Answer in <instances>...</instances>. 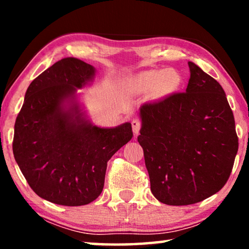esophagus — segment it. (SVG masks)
Listing matches in <instances>:
<instances>
[{
    "label": "esophagus",
    "instance_id": "esophagus-1",
    "mask_svg": "<svg viewBox=\"0 0 249 249\" xmlns=\"http://www.w3.org/2000/svg\"><path fill=\"white\" fill-rule=\"evenodd\" d=\"M130 124H132L134 134L137 135L138 133H140V129H141V121H140V120L133 119L132 122H130Z\"/></svg>",
    "mask_w": 249,
    "mask_h": 249
}]
</instances>
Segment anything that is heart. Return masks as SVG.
I'll use <instances>...</instances> for the list:
<instances>
[{"label":"heart","instance_id":"b5f03b06","mask_svg":"<svg viewBox=\"0 0 249 249\" xmlns=\"http://www.w3.org/2000/svg\"><path fill=\"white\" fill-rule=\"evenodd\" d=\"M140 81L147 88L158 86L162 93H171L181 84V78L178 72L171 69L153 70L140 75Z\"/></svg>","mask_w":249,"mask_h":249}]
</instances>
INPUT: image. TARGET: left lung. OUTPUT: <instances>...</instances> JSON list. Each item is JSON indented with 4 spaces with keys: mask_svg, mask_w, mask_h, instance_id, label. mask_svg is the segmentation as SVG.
I'll use <instances>...</instances> for the list:
<instances>
[{
    "mask_svg": "<svg viewBox=\"0 0 249 249\" xmlns=\"http://www.w3.org/2000/svg\"><path fill=\"white\" fill-rule=\"evenodd\" d=\"M185 92L140 109L141 135L150 190L168 205L205 200L224 187L238 150L235 120L215 79L189 62Z\"/></svg>",
    "mask_w": 249,
    "mask_h": 249,
    "instance_id": "8db88e82",
    "label": "left lung"
}]
</instances>
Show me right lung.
Instances as JSON below:
<instances>
[{
	"mask_svg": "<svg viewBox=\"0 0 249 249\" xmlns=\"http://www.w3.org/2000/svg\"><path fill=\"white\" fill-rule=\"evenodd\" d=\"M80 59L57 61L29 84L14 126L13 154L33 191L52 203H91L104 187L107 161L132 140L130 123L92 126L77 104L65 109L77 88L93 78Z\"/></svg>",
	"mask_w": 249,
	"mask_h": 249,
	"instance_id": "obj_1",
	"label": "right lung"
}]
</instances>
